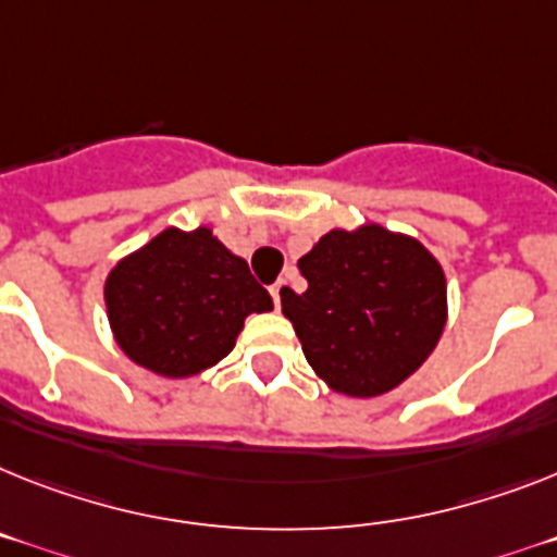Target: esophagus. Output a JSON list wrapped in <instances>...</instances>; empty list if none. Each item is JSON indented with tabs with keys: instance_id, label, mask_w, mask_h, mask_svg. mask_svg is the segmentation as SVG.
I'll return each mask as SVG.
<instances>
[{
	"instance_id": "34e87169",
	"label": "esophagus",
	"mask_w": 557,
	"mask_h": 557,
	"mask_svg": "<svg viewBox=\"0 0 557 557\" xmlns=\"http://www.w3.org/2000/svg\"><path fill=\"white\" fill-rule=\"evenodd\" d=\"M283 288H286V280H277V283L271 286V300H274V306L277 308H280V292H283Z\"/></svg>"
}]
</instances>
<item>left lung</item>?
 Here are the masks:
<instances>
[{
    "instance_id": "left-lung-1",
    "label": "left lung",
    "mask_w": 557,
    "mask_h": 557,
    "mask_svg": "<svg viewBox=\"0 0 557 557\" xmlns=\"http://www.w3.org/2000/svg\"><path fill=\"white\" fill-rule=\"evenodd\" d=\"M308 288H283V314L308 366L334 391L380 396L436 348L447 320V283L436 257L387 228H334L300 257Z\"/></svg>"
}]
</instances>
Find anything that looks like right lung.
Wrapping results in <instances>:
<instances>
[{
	"mask_svg": "<svg viewBox=\"0 0 557 557\" xmlns=\"http://www.w3.org/2000/svg\"><path fill=\"white\" fill-rule=\"evenodd\" d=\"M112 334L133 362L161 376H191L228 350L251 311H271L269 292L209 228H166L110 271Z\"/></svg>",
	"mask_w": 557,
	"mask_h": 557,
	"instance_id": "add662e5",
	"label": "right lung"
}]
</instances>
